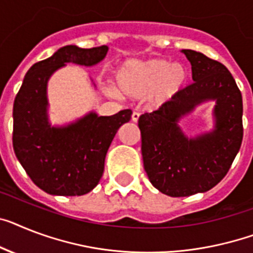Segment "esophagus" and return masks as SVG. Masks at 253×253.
Returning a JSON list of instances; mask_svg holds the SVG:
<instances>
[{
    "label": "esophagus",
    "mask_w": 253,
    "mask_h": 253,
    "mask_svg": "<svg viewBox=\"0 0 253 253\" xmlns=\"http://www.w3.org/2000/svg\"><path fill=\"white\" fill-rule=\"evenodd\" d=\"M131 120H133V122L134 123H137L139 120V114L138 112H133V114H131Z\"/></svg>",
    "instance_id": "obj_1"
}]
</instances>
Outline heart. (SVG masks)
Wrapping results in <instances>:
<instances>
[{"mask_svg":"<svg viewBox=\"0 0 253 253\" xmlns=\"http://www.w3.org/2000/svg\"><path fill=\"white\" fill-rule=\"evenodd\" d=\"M186 67L160 58L130 59L115 76L116 87L107 86L111 97L139 99L145 97L150 108H160L182 90L187 81Z\"/></svg>","mask_w":253,"mask_h":253,"instance_id":"b5f03b06","label":"heart"}]
</instances>
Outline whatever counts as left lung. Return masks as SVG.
<instances>
[{"label": "left lung", "mask_w": 253, "mask_h": 253, "mask_svg": "<svg viewBox=\"0 0 253 253\" xmlns=\"http://www.w3.org/2000/svg\"><path fill=\"white\" fill-rule=\"evenodd\" d=\"M191 63L193 84L158 111L142 115V159L152 186L169 197L206 193L224 178L241 149L243 102L226 67L195 50H181ZM213 100L214 129L187 137L179 120Z\"/></svg>", "instance_id": "left-lung-1"}]
</instances>
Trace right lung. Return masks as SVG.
I'll list each match as a JSON object with an SVG mask.
<instances>
[{
    "instance_id": "1",
    "label": "right lung",
    "mask_w": 253,
    "mask_h": 253,
    "mask_svg": "<svg viewBox=\"0 0 253 253\" xmlns=\"http://www.w3.org/2000/svg\"><path fill=\"white\" fill-rule=\"evenodd\" d=\"M107 51L106 45L60 47L29 68L16 94L12 108L14 151L35 185L50 195H84L97 186L116 131L130 120V110L112 116L90 111L64 125H53L49 120L47 83L51 75L68 63L95 66Z\"/></svg>"
}]
</instances>
